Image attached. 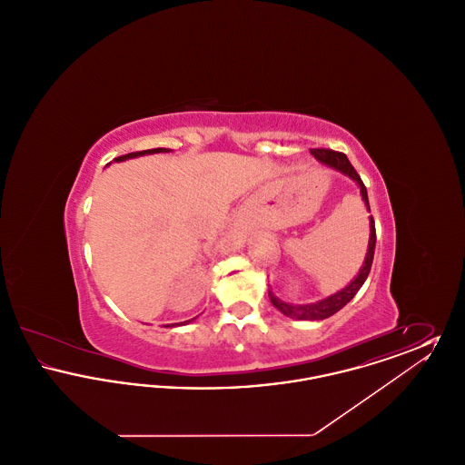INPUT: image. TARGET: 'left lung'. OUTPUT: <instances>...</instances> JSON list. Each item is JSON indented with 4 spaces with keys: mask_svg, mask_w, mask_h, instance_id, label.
Masks as SVG:
<instances>
[{
    "mask_svg": "<svg viewBox=\"0 0 465 465\" xmlns=\"http://www.w3.org/2000/svg\"><path fill=\"white\" fill-rule=\"evenodd\" d=\"M310 153L315 156L319 162H322V163H326V165H330L332 169H336V171H340V173H343V174H347V176H351L354 181H357L359 188H361L362 200L366 202L368 211H370V200H368L366 186L361 181V176L357 174V171L352 167V163L349 162V158H347L345 153L332 152V150H326V148H313V150H310ZM370 230H371V233H370V245H368V254H366L364 265L361 268L359 275L355 277L354 281L347 288L338 291L336 294H332V296L322 300V302L310 303V305H289V303H284L282 300H279L272 291H268V296H270V302L273 303V307L281 310L284 315H288L291 319H298V321H321V319H328V317H331L332 313H336L338 310L343 309L354 298L357 291L362 288L364 281L370 275L371 265H373L376 245L375 220H373V216L370 218Z\"/></svg>",
    "mask_w": 465,
    "mask_h": 465,
    "instance_id": "obj_1",
    "label": "left lung"
}]
</instances>
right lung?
Returning <instances> with one entry per match:
<instances>
[{
    "mask_svg": "<svg viewBox=\"0 0 465 465\" xmlns=\"http://www.w3.org/2000/svg\"><path fill=\"white\" fill-rule=\"evenodd\" d=\"M160 152H169V150H165V148H155V150H144V152H134V153H127V155L118 156V158H114V162H122V160H127V158H134V156L139 155H150V153H160ZM186 322H190V321H186ZM174 326V324H173Z\"/></svg>",
    "mask_w": 465,
    "mask_h": 465,
    "instance_id": "add662e5",
    "label": "right lung"
}]
</instances>
